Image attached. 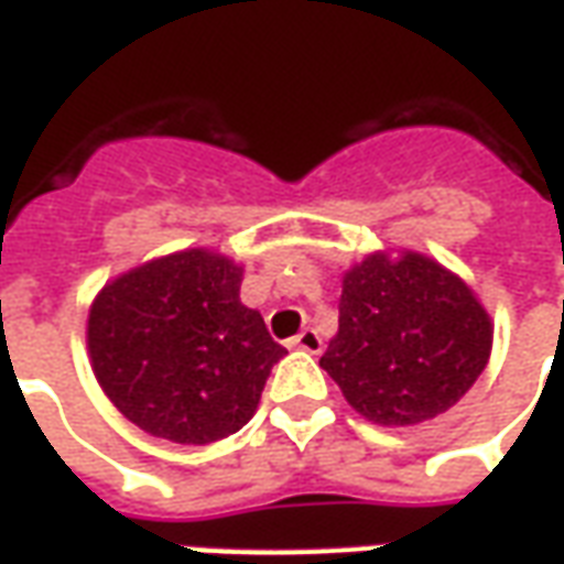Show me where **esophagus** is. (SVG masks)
I'll use <instances>...</instances> for the list:
<instances>
[{"instance_id":"34e87169","label":"esophagus","mask_w":564,"mask_h":564,"mask_svg":"<svg viewBox=\"0 0 564 564\" xmlns=\"http://www.w3.org/2000/svg\"><path fill=\"white\" fill-rule=\"evenodd\" d=\"M290 347L293 350H305V354H323V338H319L317 329H302L295 338H290Z\"/></svg>"}]
</instances>
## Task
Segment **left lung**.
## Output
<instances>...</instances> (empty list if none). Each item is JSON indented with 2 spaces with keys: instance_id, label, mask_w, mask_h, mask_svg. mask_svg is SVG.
I'll use <instances>...</instances> for the list:
<instances>
[{
  "instance_id": "8db88e82",
  "label": "left lung",
  "mask_w": 564,
  "mask_h": 564,
  "mask_svg": "<svg viewBox=\"0 0 564 564\" xmlns=\"http://www.w3.org/2000/svg\"><path fill=\"white\" fill-rule=\"evenodd\" d=\"M489 354L492 319L459 274L416 250H375L344 271L319 368L368 423L416 425L459 402Z\"/></svg>"
}]
</instances>
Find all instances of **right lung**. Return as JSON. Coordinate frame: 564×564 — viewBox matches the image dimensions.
<instances>
[{
  "label": "right lung",
  "instance_id": "1",
  "mask_svg": "<svg viewBox=\"0 0 564 564\" xmlns=\"http://www.w3.org/2000/svg\"><path fill=\"white\" fill-rule=\"evenodd\" d=\"M245 269L189 247L108 281L93 299V375L129 423L174 444H210L257 414L271 366L286 356L253 307Z\"/></svg>",
  "mask_w": 564,
  "mask_h": 564
}]
</instances>
